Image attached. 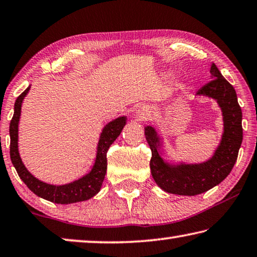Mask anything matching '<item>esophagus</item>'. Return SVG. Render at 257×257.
Wrapping results in <instances>:
<instances>
[{
    "instance_id": "obj_1",
    "label": "esophagus",
    "mask_w": 257,
    "mask_h": 257,
    "mask_svg": "<svg viewBox=\"0 0 257 257\" xmlns=\"http://www.w3.org/2000/svg\"><path fill=\"white\" fill-rule=\"evenodd\" d=\"M137 115H138V117H140L141 120H146V119H149L150 117V111H149V108H145V107H142L140 111H138V113H137Z\"/></svg>"
}]
</instances>
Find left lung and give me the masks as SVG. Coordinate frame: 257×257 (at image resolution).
<instances>
[{"instance_id":"8db88e82","label":"left lung","mask_w":257,"mask_h":257,"mask_svg":"<svg viewBox=\"0 0 257 257\" xmlns=\"http://www.w3.org/2000/svg\"><path fill=\"white\" fill-rule=\"evenodd\" d=\"M214 80L199 89L197 95L217 100L223 112L224 133L221 144L210 160L199 165H169L159 153L160 138L152 127L145 128V138L152 151L150 168L162 190L178 195H197L219 184L233 168L242 142V112L234 88L224 79L216 65L210 66Z\"/></svg>"}]
</instances>
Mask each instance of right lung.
Segmentation results:
<instances>
[{
	"label": "right lung",
	"mask_w": 257,
	"mask_h": 257,
	"mask_svg": "<svg viewBox=\"0 0 257 257\" xmlns=\"http://www.w3.org/2000/svg\"><path fill=\"white\" fill-rule=\"evenodd\" d=\"M31 85L22 95L18 96L15 103V113L10 122V158L12 165L17 170L18 176L25 183L28 189L39 197L55 203H73L84 201L99 192L107 169V151L117 136L120 135L125 124V116H120L106 124L100 134L97 148L96 161L91 172L65 185H51L39 181L24 166L18 152V122L22 111V103L30 90Z\"/></svg>",
	"instance_id": "1"
}]
</instances>
